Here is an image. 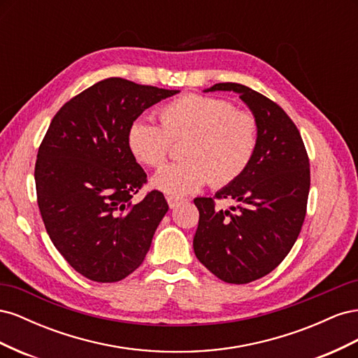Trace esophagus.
<instances>
[{
    "instance_id": "esophagus-1",
    "label": "esophagus",
    "mask_w": 358,
    "mask_h": 358,
    "mask_svg": "<svg viewBox=\"0 0 358 358\" xmlns=\"http://www.w3.org/2000/svg\"><path fill=\"white\" fill-rule=\"evenodd\" d=\"M167 203H169L170 209H175V208H178L180 203H183V200L182 199H175V197H167Z\"/></svg>"
}]
</instances>
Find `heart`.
Here are the masks:
<instances>
[{
	"instance_id": "b5f03b06",
	"label": "heart",
	"mask_w": 358,
	"mask_h": 358,
	"mask_svg": "<svg viewBox=\"0 0 358 358\" xmlns=\"http://www.w3.org/2000/svg\"><path fill=\"white\" fill-rule=\"evenodd\" d=\"M155 124L138 121L128 131V148L138 162L161 169L171 143L182 145L183 162L152 179V187L171 197L236 182L251 166L259 143L257 117L216 96L188 94L159 107Z\"/></svg>"
}]
</instances>
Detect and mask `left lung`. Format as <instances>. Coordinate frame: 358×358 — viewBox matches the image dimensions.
I'll return each instance as SVG.
<instances>
[{
  "label": "left lung",
  "mask_w": 358,
  "mask_h": 358,
  "mask_svg": "<svg viewBox=\"0 0 358 358\" xmlns=\"http://www.w3.org/2000/svg\"><path fill=\"white\" fill-rule=\"evenodd\" d=\"M208 91H233L251 109L259 143L251 166L215 199L236 204L222 210L215 200L194 199L200 212L194 252L229 284H248L276 268L291 251L306 216L309 158L297 127L275 101L241 83H216Z\"/></svg>",
  "instance_id": "left-lung-1"
}]
</instances>
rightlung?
I'll list each match as a JSON object with an SVG mask.
<instances>
[{
  "instance_id": "right-lung-1",
  "label": "right lung",
  "mask_w": 358,
  "mask_h": 358,
  "mask_svg": "<svg viewBox=\"0 0 358 358\" xmlns=\"http://www.w3.org/2000/svg\"><path fill=\"white\" fill-rule=\"evenodd\" d=\"M175 90L109 78L53 116L36 161L37 203L52 243L82 276L117 282L143 263L169 210L128 148V131L148 107Z\"/></svg>"
}]
</instances>
